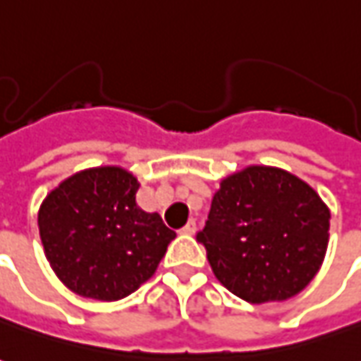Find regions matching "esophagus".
I'll return each mask as SVG.
<instances>
[{"mask_svg":"<svg viewBox=\"0 0 361 361\" xmlns=\"http://www.w3.org/2000/svg\"><path fill=\"white\" fill-rule=\"evenodd\" d=\"M195 228H197V226H195V221L191 219V221L181 228V234H188V236H191V234H195Z\"/></svg>","mask_w":361,"mask_h":361,"instance_id":"esophagus-1","label":"esophagus"}]
</instances>
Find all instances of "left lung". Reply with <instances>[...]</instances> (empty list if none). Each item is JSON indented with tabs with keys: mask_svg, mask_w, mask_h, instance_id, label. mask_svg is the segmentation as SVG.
Wrapping results in <instances>:
<instances>
[{
	"mask_svg": "<svg viewBox=\"0 0 361 361\" xmlns=\"http://www.w3.org/2000/svg\"><path fill=\"white\" fill-rule=\"evenodd\" d=\"M329 228V207L307 181L274 166H246L221 180L197 240L216 279L259 305L291 299L311 283Z\"/></svg>",
	"mask_w": 361,
	"mask_h": 361,
	"instance_id": "8db88e82",
	"label": "left lung"
}]
</instances>
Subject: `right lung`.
I'll use <instances>...</instances> for the list:
<instances>
[{
	"label": "right lung",
	"instance_id": "add662e5",
	"mask_svg": "<svg viewBox=\"0 0 361 361\" xmlns=\"http://www.w3.org/2000/svg\"><path fill=\"white\" fill-rule=\"evenodd\" d=\"M137 176L97 166L60 181L40 203L50 268L80 297L119 301L154 276L176 233L137 205Z\"/></svg>",
	"mask_w": 361,
	"mask_h": 361
}]
</instances>
